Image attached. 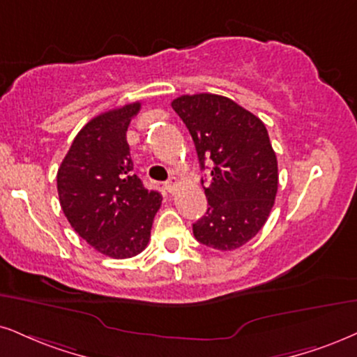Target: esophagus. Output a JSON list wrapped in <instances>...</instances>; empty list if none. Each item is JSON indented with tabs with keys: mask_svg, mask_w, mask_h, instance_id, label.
Segmentation results:
<instances>
[{
	"mask_svg": "<svg viewBox=\"0 0 357 357\" xmlns=\"http://www.w3.org/2000/svg\"><path fill=\"white\" fill-rule=\"evenodd\" d=\"M177 185H178L177 177H172V178H169V180H167V182H165V188H167V190H169V192H174L175 187H177Z\"/></svg>",
	"mask_w": 357,
	"mask_h": 357,
	"instance_id": "esophagus-1",
	"label": "esophagus"
}]
</instances>
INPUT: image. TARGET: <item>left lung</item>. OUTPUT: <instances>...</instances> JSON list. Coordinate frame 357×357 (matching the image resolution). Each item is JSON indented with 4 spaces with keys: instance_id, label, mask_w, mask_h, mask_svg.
<instances>
[{
    "instance_id": "obj_1",
    "label": "left lung",
    "mask_w": 357,
    "mask_h": 357,
    "mask_svg": "<svg viewBox=\"0 0 357 357\" xmlns=\"http://www.w3.org/2000/svg\"><path fill=\"white\" fill-rule=\"evenodd\" d=\"M172 107L190 132L200 169L205 162L212 167L204 187L208 208L193 223V235L222 252L240 248L265 225L278 192V162L266 127L217 94L180 96Z\"/></svg>"
}]
</instances>
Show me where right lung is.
<instances>
[{
  "label": "right lung",
  "mask_w": 357,
  "mask_h": 357,
  "mask_svg": "<svg viewBox=\"0 0 357 357\" xmlns=\"http://www.w3.org/2000/svg\"><path fill=\"white\" fill-rule=\"evenodd\" d=\"M140 102L91 119L57 170L61 208L81 238L116 259L144 252L162 197L134 174L126 134Z\"/></svg>",
  "instance_id": "add662e5"
}]
</instances>
